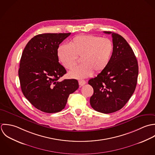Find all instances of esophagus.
Returning <instances> with one entry per match:
<instances>
[{
	"mask_svg": "<svg viewBox=\"0 0 155 155\" xmlns=\"http://www.w3.org/2000/svg\"><path fill=\"white\" fill-rule=\"evenodd\" d=\"M78 83H79V85H80V86H84V85L86 83V82L84 80H79V81H78Z\"/></svg>",
	"mask_w": 155,
	"mask_h": 155,
	"instance_id": "obj_1",
	"label": "esophagus"
}]
</instances>
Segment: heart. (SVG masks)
<instances>
[{
  "mask_svg": "<svg viewBox=\"0 0 155 155\" xmlns=\"http://www.w3.org/2000/svg\"><path fill=\"white\" fill-rule=\"evenodd\" d=\"M113 51L112 41L105 38L89 35H79L74 38L69 45L59 46L58 57L62 66L71 69L81 58L80 65L69 72L73 78H84L91 76L95 71L100 73L108 66Z\"/></svg>",
  "mask_w": 155,
  "mask_h": 155,
  "instance_id": "b5f03b06",
  "label": "heart"
}]
</instances>
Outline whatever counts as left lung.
<instances>
[{
	"instance_id": "obj_1",
	"label": "left lung",
	"mask_w": 155,
	"mask_h": 155,
	"mask_svg": "<svg viewBox=\"0 0 155 155\" xmlns=\"http://www.w3.org/2000/svg\"><path fill=\"white\" fill-rule=\"evenodd\" d=\"M113 51L106 69L89 81L93 95L90 104L98 112L108 114L122 108L135 90L138 66L134 53L121 35L111 31Z\"/></svg>"
}]
</instances>
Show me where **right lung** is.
Returning a JSON list of instances; mask_svg holds the SVG:
<instances>
[{
	"label": "right lung",
	"instance_id": "1",
	"mask_svg": "<svg viewBox=\"0 0 155 155\" xmlns=\"http://www.w3.org/2000/svg\"><path fill=\"white\" fill-rule=\"evenodd\" d=\"M70 35H36L23 51L18 69L21 89L25 97L41 111L54 113L62 111L69 94L79 87L75 79L59 81L66 71L59 62L58 50Z\"/></svg>",
	"mask_w": 155,
	"mask_h": 155
}]
</instances>
